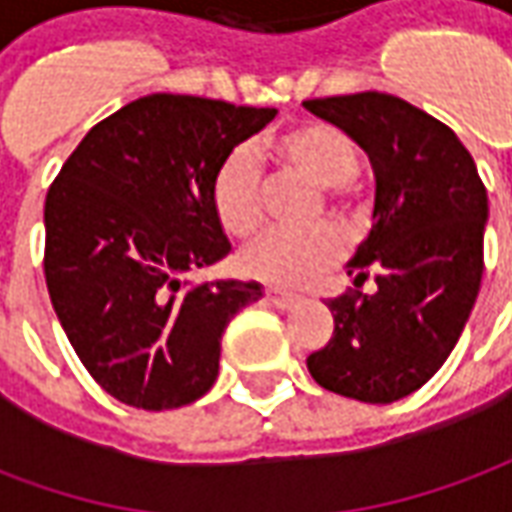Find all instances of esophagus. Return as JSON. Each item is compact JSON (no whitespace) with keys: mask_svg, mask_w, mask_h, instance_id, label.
<instances>
[{"mask_svg":"<svg viewBox=\"0 0 512 512\" xmlns=\"http://www.w3.org/2000/svg\"><path fill=\"white\" fill-rule=\"evenodd\" d=\"M266 299L274 304V307H279V310H290L296 301H299V296L296 293H285V290H277V288H268L266 290Z\"/></svg>","mask_w":512,"mask_h":512,"instance_id":"1","label":"esophagus"}]
</instances>
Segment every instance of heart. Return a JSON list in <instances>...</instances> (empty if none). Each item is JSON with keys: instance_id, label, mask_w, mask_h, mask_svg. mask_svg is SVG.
Here are the masks:
<instances>
[{"instance_id": "obj_1", "label": "heart", "mask_w": 512, "mask_h": 512, "mask_svg": "<svg viewBox=\"0 0 512 512\" xmlns=\"http://www.w3.org/2000/svg\"><path fill=\"white\" fill-rule=\"evenodd\" d=\"M271 156L288 164L315 186H323L326 211L359 222L365 205L351 189V180L362 169V153L354 136L332 123H301L277 139L266 142ZM211 205L224 233L249 238L263 222L260 202V167L249 147H235L222 158L211 180ZM343 235L329 222L307 230H271L241 252L246 277L260 279L274 288H301L340 260Z\"/></svg>"}]
</instances>
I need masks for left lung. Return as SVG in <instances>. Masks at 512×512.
<instances>
[{"instance_id": "left-lung-1", "label": "left lung", "mask_w": 512, "mask_h": 512, "mask_svg": "<svg viewBox=\"0 0 512 512\" xmlns=\"http://www.w3.org/2000/svg\"><path fill=\"white\" fill-rule=\"evenodd\" d=\"M354 136L376 172L373 230L348 263L378 290L326 301L334 334L307 356L312 378L362 403L428 384L458 343L483 279L488 194L452 128L403 98L354 93L304 101Z\"/></svg>"}]
</instances>
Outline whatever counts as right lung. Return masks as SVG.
Segmentation results:
<instances>
[{
	"instance_id": "add662e5",
	"label": "right lung",
	"mask_w": 512,
	"mask_h": 512,
	"mask_svg": "<svg viewBox=\"0 0 512 512\" xmlns=\"http://www.w3.org/2000/svg\"><path fill=\"white\" fill-rule=\"evenodd\" d=\"M277 109L197 95L136 98L87 131L46 194L43 271L87 373L120 403H194L219 376L222 334L257 282L186 274L230 252L211 180Z\"/></svg>"
}]
</instances>
